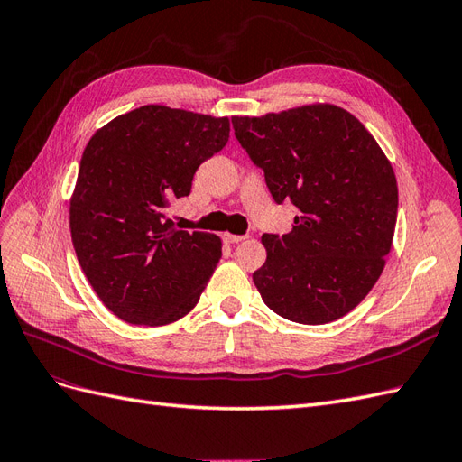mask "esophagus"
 Listing matches in <instances>:
<instances>
[{"instance_id": "1", "label": "esophagus", "mask_w": 462, "mask_h": 462, "mask_svg": "<svg viewBox=\"0 0 462 462\" xmlns=\"http://www.w3.org/2000/svg\"><path fill=\"white\" fill-rule=\"evenodd\" d=\"M246 236L245 235H231V233H223V243H227V245H236V243H241V241H245Z\"/></svg>"}]
</instances>
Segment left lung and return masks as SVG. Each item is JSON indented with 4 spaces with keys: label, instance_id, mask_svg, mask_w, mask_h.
<instances>
[{
    "label": "left lung",
    "instance_id": "left-lung-1",
    "mask_svg": "<svg viewBox=\"0 0 462 462\" xmlns=\"http://www.w3.org/2000/svg\"><path fill=\"white\" fill-rule=\"evenodd\" d=\"M231 121L273 200L297 208L287 235H262L268 258L253 273L262 300L297 324L343 318L385 268L399 204L393 167L365 125L333 104Z\"/></svg>",
    "mask_w": 462,
    "mask_h": 462
}]
</instances>
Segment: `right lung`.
<instances>
[{"mask_svg":"<svg viewBox=\"0 0 462 462\" xmlns=\"http://www.w3.org/2000/svg\"><path fill=\"white\" fill-rule=\"evenodd\" d=\"M227 141V117L150 104L111 119L82 152L71 239L96 295L123 321L165 326L197 306L221 239L177 229L165 209Z\"/></svg>","mask_w":462,"mask_h":462,"instance_id":"obj_1","label":"right lung"}]
</instances>
